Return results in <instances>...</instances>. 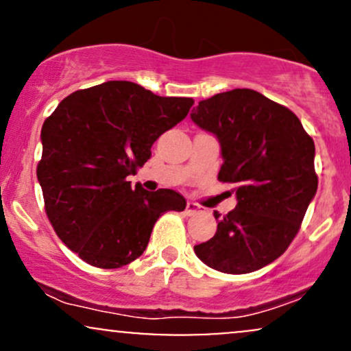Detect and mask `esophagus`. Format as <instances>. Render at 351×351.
<instances>
[{"mask_svg": "<svg viewBox=\"0 0 351 351\" xmlns=\"http://www.w3.org/2000/svg\"><path fill=\"white\" fill-rule=\"evenodd\" d=\"M199 211H201V206L198 203H195V201H188V203H186V215L188 216L198 215Z\"/></svg>", "mask_w": 351, "mask_h": 351, "instance_id": "1", "label": "esophagus"}]
</instances>
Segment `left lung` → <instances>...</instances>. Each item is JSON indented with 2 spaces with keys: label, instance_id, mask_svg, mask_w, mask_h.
<instances>
[{
  "label": "left lung",
  "instance_id": "obj_1",
  "mask_svg": "<svg viewBox=\"0 0 351 351\" xmlns=\"http://www.w3.org/2000/svg\"><path fill=\"white\" fill-rule=\"evenodd\" d=\"M191 120L221 145L217 180L234 184L237 204L215 213L217 231L196 256L224 274L274 263L299 232L317 193L315 145L292 110L251 88L201 100Z\"/></svg>",
  "mask_w": 351,
  "mask_h": 351
}]
</instances>
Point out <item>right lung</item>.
Returning a JSON list of instances; mask_svg holds the SVG:
<instances>
[{"mask_svg":"<svg viewBox=\"0 0 351 351\" xmlns=\"http://www.w3.org/2000/svg\"><path fill=\"white\" fill-rule=\"evenodd\" d=\"M193 104L108 80L72 92L44 120L38 163L44 208L59 239L87 264H130L147 249L156 219L186 208L180 193L132 189L127 176L147 163L152 145Z\"/></svg>","mask_w":351,"mask_h":351,"instance_id":"obj_1","label":"right lung"}]
</instances>
